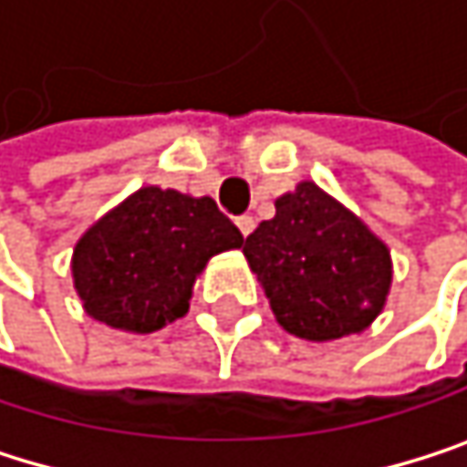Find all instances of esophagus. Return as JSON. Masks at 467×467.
Instances as JSON below:
<instances>
[{
    "mask_svg": "<svg viewBox=\"0 0 467 467\" xmlns=\"http://www.w3.org/2000/svg\"><path fill=\"white\" fill-rule=\"evenodd\" d=\"M235 223H238V229H241V235H244V238H249L252 232H254V218H252V215H238Z\"/></svg>",
    "mask_w": 467,
    "mask_h": 467,
    "instance_id": "34e87169",
    "label": "esophagus"
}]
</instances>
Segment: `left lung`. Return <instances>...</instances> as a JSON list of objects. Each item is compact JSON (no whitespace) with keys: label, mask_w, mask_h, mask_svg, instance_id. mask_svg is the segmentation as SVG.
<instances>
[{"label":"left lung","mask_w":467,"mask_h":467,"mask_svg":"<svg viewBox=\"0 0 467 467\" xmlns=\"http://www.w3.org/2000/svg\"><path fill=\"white\" fill-rule=\"evenodd\" d=\"M279 326L328 342L364 331L391 285L389 249L337 199L301 182L244 244Z\"/></svg>","instance_id":"8db88e82"}]
</instances>
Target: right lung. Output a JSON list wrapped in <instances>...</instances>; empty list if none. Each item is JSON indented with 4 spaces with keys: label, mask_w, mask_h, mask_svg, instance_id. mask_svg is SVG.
Returning <instances> with one entry per match:
<instances>
[{
    "label": "right lung",
    "mask_w": 467,
    "mask_h": 467,
    "mask_svg": "<svg viewBox=\"0 0 467 467\" xmlns=\"http://www.w3.org/2000/svg\"><path fill=\"white\" fill-rule=\"evenodd\" d=\"M241 246V229L210 196L150 185L78 241L73 279L95 320L150 334L188 312L193 279L213 254Z\"/></svg>",
    "instance_id": "1"
}]
</instances>
